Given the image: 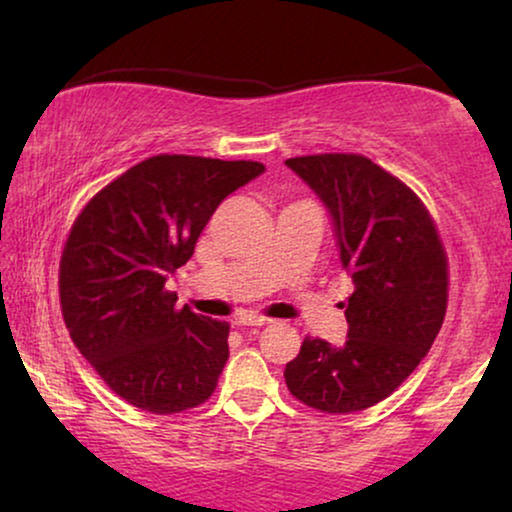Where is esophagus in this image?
Here are the masks:
<instances>
[{
	"mask_svg": "<svg viewBox=\"0 0 512 512\" xmlns=\"http://www.w3.org/2000/svg\"><path fill=\"white\" fill-rule=\"evenodd\" d=\"M270 324L268 317H261V314H244V317L235 319V326H265Z\"/></svg>",
	"mask_w": 512,
	"mask_h": 512,
	"instance_id": "obj_1",
	"label": "esophagus"
}]
</instances>
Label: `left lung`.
Returning a JSON list of instances; mask_svg holds the SVG:
<instances>
[{"mask_svg":"<svg viewBox=\"0 0 512 512\" xmlns=\"http://www.w3.org/2000/svg\"><path fill=\"white\" fill-rule=\"evenodd\" d=\"M286 165L331 212L354 293L345 345L307 335L284 380L300 403L349 415L394 394L429 354L447 312V254L419 195L361 153L298 156Z\"/></svg>","mask_w":512,"mask_h":512,"instance_id":"obj_1","label":"left lung"}]
</instances>
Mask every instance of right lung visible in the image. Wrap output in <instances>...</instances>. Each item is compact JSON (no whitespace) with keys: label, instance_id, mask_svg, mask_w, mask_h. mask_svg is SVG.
Wrapping results in <instances>:
<instances>
[{"label":"right lung","instance_id":"add662e5","mask_svg":"<svg viewBox=\"0 0 512 512\" xmlns=\"http://www.w3.org/2000/svg\"><path fill=\"white\" fill-rule=\"evenodd\" d=\"M265 170L254 160L160 153L86 202L60 256L69 338L123 401L153 415L198 408L228 361V321L177 307L165 282L216 207Z\"/></svg>","mask_w":512,"mask_h":512}]
</instances>
